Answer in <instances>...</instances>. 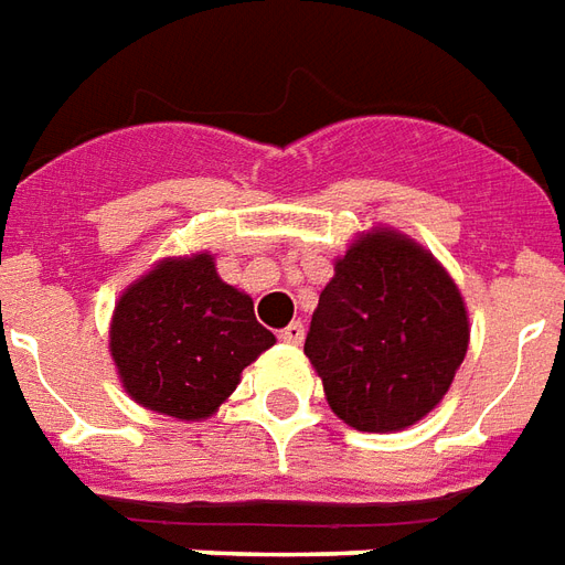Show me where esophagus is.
I'll list each match as a JSON object with an SVG mask.
<instances>
[{"label": "esophagus", "instance_id": "34e87169", "mask_svg": "<svg viewBox=\"0 0 565 565\" xmlns=\"http://www.w3.org/2000/svg\"><path fill=\"white\" fill-rule=\"evenodd\" d=\"M302 338H305V326L296 320V323L290 326H284L281 329V341L284 344H302Z\"/></svg>", "mask_w": 565, "mask_h": 565}]
</instances>
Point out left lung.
<instances>
[{
  "label": "left lung",
  "instance_id": "1",
  "mask_svg": "<svg viewBox=\"0 0 565 565\" xmlns=\"http://www.w3.org/2000/svg\"><path fill=\"white\" fill-rule=\"evenodd\" d=\"M470 341L461 290L398 230L362 233L326 284L305 356L329 407L359 431L416 425L449 392Z\"/></svg>",
  "mask_w": 565,
  "mask_h": 565
}]
</instances>
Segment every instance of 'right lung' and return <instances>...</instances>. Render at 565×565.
Segmentation results:
<instances>
[{"mask_svg":"<svg viewBox=\"0 0 565 565\" xmlns=\"http://www.w3.org/2000/svg\"><path fill=\"white\" fill-rule=\"evenodd\" d=\"M271 344L250 296L221 281L206 250L154 263L119 296L110 323L125 392L146 411L185 422L218 411Z\"/></svg>","mask_w":565,"mask_h":565,"instance_id":"obj_1","label":"right lung"}]
</instances>
